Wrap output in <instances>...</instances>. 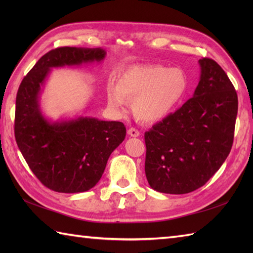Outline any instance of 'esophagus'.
I'll list each match as a JSON object with an SVG mask.
<instances>
[{"label": "esophagus", "instance_id": "obj_1", "mask_svg": "<svg viewBox=\"0 0 253 253\" xmlns=\"http://www.w3.org/2000/svg\"><path fill=\"white\" fill-rule=\"evenodd\" d=\"M128 135L130 137H139L140 136V132H139L136 128H129V129H128Z\"/></svg>", "mask_w": 253, "mask_h": 253}]
</instances>
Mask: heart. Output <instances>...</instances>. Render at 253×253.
Masks as SVG:
<instances>
[{
	"label": "heart",
	"instance_id": "1",
	"mask_svg": "<svg viewBox=\"0 0 253 253\" xmlns=\"http://www.w3.org/2000/svg\"><path fill=\"white\" fill-rule=\"evenodd\" d=\"M188 87V76L181 68L158 64L133 65L118 75L117 84H109L107 102L114 109H122L126 99L133 101L132 112L137 120L155 123L174 111Z\"/></svg>",
	"mask_w": 253,
	"mask_h": 253
}]
</instances>
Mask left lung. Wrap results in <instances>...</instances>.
I'll return each mask as SVG.
<instances>
[{"label": "left lung", "instance_id": "obj_1", "mask_svg": "<svg viewBox=\"0 0 253 253\" xmlns=\"http://www.w3.org/2000/svg\"><path fill=\"white\" fill-rule=\"evenodd\" d=\"M199 65L192 98L144 133V170L150 187L159 192L184 195L202 187L233 146L237 93L215 61L201 58Z\"/></svg>", "mask_w": 253, "mask_h": 253}]
</instances>
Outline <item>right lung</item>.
I'll use <instances>...</instances> for the list:
<instances>
[{
    "label": "right lung",
    "mask_w": 253,
    "mask_h": 253,
    "mask_svg": "<svg viewBox=\"0 0 253 253\" xmlns=\"http://www.w3.org/2000/svg\"><path fill=\"white\" fill-rule=\"evenodd\" d=\"M105 55L101 47H57L42 56L19 85L16 142L32 173L51 190H90L104 173L111 153L126 137L121 122L84 115L53 121L40 107V95L53 68L101 63Z\"/></svg>",
    "instance_id": "1"
}]
</instances>
